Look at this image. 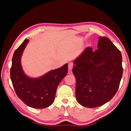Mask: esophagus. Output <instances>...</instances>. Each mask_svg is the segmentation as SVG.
Wrapping results in <instances>:
<instances>
[{
    "label": "esophagus",
    "mask_w": 131,
    "mask_h": 131,
    "mask_svg": "<svg viewBox=\"0 0 131 131\" xmlns=\"http://www.w3.org/2000/svg\"><path fill=\"white\" fill-rule=\"evenodd\" d=\"M73 63L72 62H70L69 64H68V69L69 70H72V69L73 68Z\"/></svg>",
    "instance_id": "34e87169"
}]
</instances>
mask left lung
Listing matches in <instances>:
<instances>
[{
	"instance_id": "left-lung-1",
	"label": "left lung",
	"mask_w": 131,
	"mask_h": 131,
	"mask_svg": "<svg viewBox=\"0 0 131 131\" xmlns=\"http://www.w3.org/2000/svg\"><path fill=\"white\" fill-rule=\"evenodd\" d=\"M74 63L75 96L79 104L94 108L113 98L119 89L123 69L121 52L108 38L100 37L98 50L87 48Z\"/></svg>"
}]
</instances>
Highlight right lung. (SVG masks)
<instances>
[{"label":"right lung","instance_id":"add662e5","mask_svg":"<svg viewBox=\"0 0 131 131\" xmlns=\"http://www.w3.org/2000/svg\"><path fill=\"white\" fill-rule=\"evenodd\" d=\"M28 41L25 39L15 51L10 70L11 79L15 93L25 104L35 108H44L54 101L58 84L68 73V64L40 78L28 77L23 72L20 59Z\"/></svg>","mask_w":131,"mask_h":131}]
</instances>
